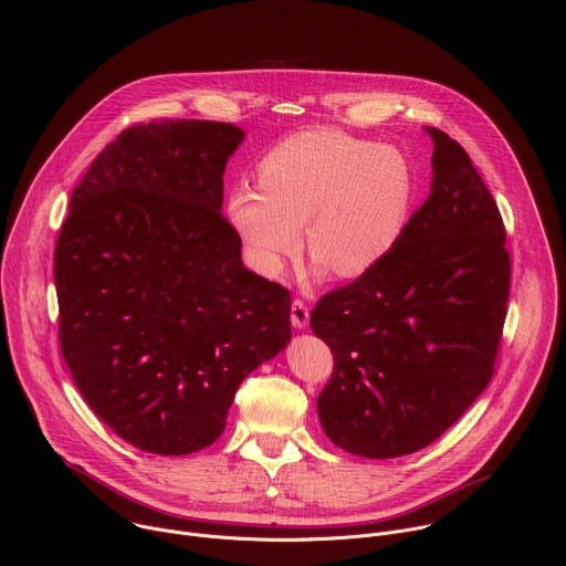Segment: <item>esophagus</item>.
Segmentation results:
<instances>
[{"instance_id":"esophagus-1","label":"esophagus","mask_w":566,"mask_h":566,"mask_svg":"<svg viewBox=\"0 0 566 566\" xmlns=\"http://www.w3.org/2000/svg\"><path fill=\"white\" fill-rule=\"evenodd\" d=\"M291 322L295 329H304L308 325V306L302 300H293L291 304Z\"/></svg>"}]
</instances>
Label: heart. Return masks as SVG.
Masks as SVG:
<instances>
[{
    "instance_id": "heart-1",
    "label": "heart",
    "mask_w": 566,
    "mask_h": 566,
    "mask_svg": "<svg viewBox=\"0 0 566 566\" xmlns=\"http://www.w3.org/2000/svg\"><path fill=\"white\" fill-rule=\"evenodd\" d=\"M258 186L237 188L228 217L253 264L277 275L306 230L311 258L338 277L371 271L408 226L415 175L391 145L334 129H306L271 147Z\"/></svg>"
}]
</instances>
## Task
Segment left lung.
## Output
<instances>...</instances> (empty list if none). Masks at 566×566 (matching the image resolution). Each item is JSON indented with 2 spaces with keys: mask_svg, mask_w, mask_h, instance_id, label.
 Masks as SVG:
<instances>
[{
  "mask_svg": "<svg viewBox=\"0 0 566 566\" xmlns=\"http://www.w3.org/2000/svg\"><path fill=\"white\" fill-rule=\"evenodd\" d=\"M434 140L432 188L396 247L311 311L334 354L317 396L343 450L391 459L437 441L495 374L511 289L500 208L465 149Z\"/></svg>",
  "mask_w": 566,
  "mask_h": 566,
  "instance_id": "obj_1",
  "label": "left lung"
}]
</instances>
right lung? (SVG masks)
<instances>
[{
	"mask_svg": "<svg viewBox=\"0 0 566 566\" xmlns=\"http://www.w3.org/2000/svg\"><path fill=\"white\" fill-rule=\"evenodd\" d=\"M244 132L127 127L71 195L55 244L60 347L96 417L145 452L212 446L237 387L291 340V293L251 273L221 214Z\"/></svg>",
	"mask_w": 566,
	"mask_h": 566,
	"instance_id": "add662e5",
	"label": "right lung"
}]
</instances>
